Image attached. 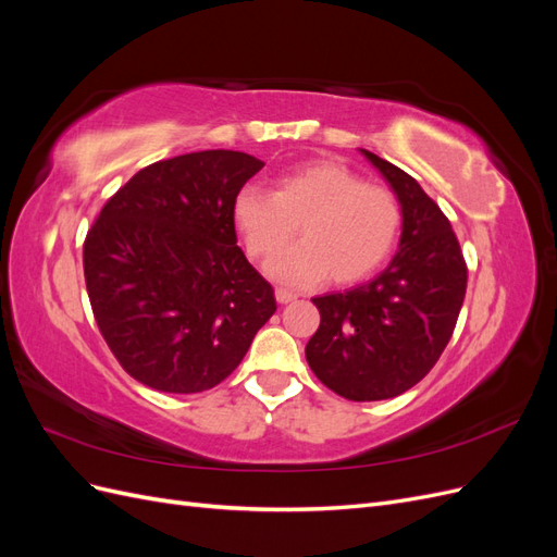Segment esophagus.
<instances>
[{"mask_svg": "<svg viewBox=\"0 0 557 557\" xmlns=\"http://www.w3.org/2000/svg\"><path fill=\"white\" fill-rule=\"evenodd\" d=\"M295 299H297V295L290 293V290H283V288L276 290V301H278V305H290V301H295Z\"/></svg>", "mask_w": 557, "mask_h": 557, "instance_id": "esophagus-1", "label": "esophagus"}]
</instances>
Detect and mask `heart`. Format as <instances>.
Wrapping results in <instances>:
<instances>
[{
	"label": "heart",
	"mask_w": 557,
	"mask_h": 557,
	"mask_svg": "<svg viewBox=\"0 0 557 557\" xmlns=\"http://www.w3.org/2000/svg\"><path fill=\"white\" fill-rule=\"evenodd\" d=\"M232 218L258 260L276 258L299 225L305 242L269 267V274L293 288H307L327 274L334 283L372 276L393 252L401 225L391 190L364 183L334 160L281 174L274 193L244 185L234 195Z\"/></svg>",
	"instance_id": "obj_1"
}]
</instances>
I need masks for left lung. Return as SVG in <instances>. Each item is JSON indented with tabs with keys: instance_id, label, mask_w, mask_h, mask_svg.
Returning a JSON list of instances; mask_svg holds the SVG:
<instances>
[{
	"instance_id": "left-lung-1",
	"label": "left lung",
	"mask_w": 557,
	"mask_h": 557,
	"mask_svg": "<svg viewBox=\"0 0 557 557\" xmlns=\"http://www.w3.org/2000/svg\"><path fill=\"white\" fill-rule=\"evenodd\" d=\"M401 211L397 252L379 276L311 301L320 327L305 352L311 372L352 401L407 393L440 360L458 323L467 264L442 209L399 166L360 148Z\"/></svg>"
}]
</instances>
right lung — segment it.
<instances>
[{
	"label": "right lung",
	"mask_w": 557,
	"mask_h": 557,
	"mask_svg": "<svg viewBox=\"0 0 557 557\" xmlns=\"http://www.w3.org/2000/svg\"><path fill=\"white\" fill-rule=\"evenodd\" d=\"M262 166L239 150L148 164L88 232L83 272L99 332L125 372L153 391L218 385L276 311L232 218L234 195Z\"/></svg>",
	"instance_id": "add662e5"
}]
</instances>
